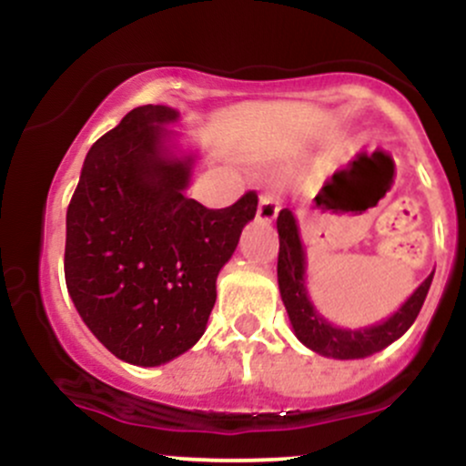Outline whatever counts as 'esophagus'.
<instances>
[{
	"label": "esophagus",
	"instance_id": "esophagus-1",
	"mask_svg": "<svg viewBox=\"0 0 466 466\" xmlns=\"http://www.w3.org/2000/svg\"><path fill=\"white\" fill-rule=\"evenodd\" d=\"M278 212H280V201H278V197L271 195V192H263V195H260L258 212H256V215H258V221L271 223L278 217Z\"/></svg>",
	"mask_w": 466,
	"mask_h": 466
}]
</instances>
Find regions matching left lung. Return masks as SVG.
Listing matches in <instances>:
<instances>
[{
    "mask_svg": "<svg viewBox=\"0 0 466 466\" xmlns=\"http://www.w3.org/2000/svg\"><path fill=\"white\" fill-rule=\"evenodd\" d=\"M278 238H280V251H278V287H280L282 302L291 319L296 337L307 349L333 360H361V357L374 355L386 346L397 341L405 330L419 318L422 302L430 291V274L425 282L408 298V302L397 313L390 315L386 322L368 326V329H339L315 311L307 293V258L300 234H298L296 217L291 210H280L278 215Z\"/></svg>",
    "mask_w": 466,
    "mask_h": 466,
    "instance_id": "8db88e82",
    "label": "left lung"
}]
</instances>
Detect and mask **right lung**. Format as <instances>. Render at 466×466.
I'll list each match as a JSON object with an SVG mask.
<instances>
[{
  "label": "right lung",
  "mask_w": 466,
  "mask_h": 466,
  "mask_svg": "<svg viewBox=\"0 0 466 466\" xmlns=\"http://www.w3.org/2000/svg\"><path fill=\"white\" fill-rule=\"evenodd\" d=\"M179 114L133 109L89 148L67 208L66 282L106 350L159 366L199 341L217 276L256 215L258 197L210 210L188 199L195 155L175 157L162 129Z\"/></svg>",
  "instance_id": "add662e5"
}]
</instances>
